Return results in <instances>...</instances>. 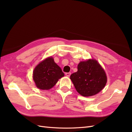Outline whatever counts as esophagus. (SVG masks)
Here are the masks:
<instances>
[{
	"label": "esophagus",
	"mask_w": 132,
	"mask_h": 132,
	"mask_svg": "<svg viewBox=\"0 0 132 132\" xmlns=\"http://www.w3.org/2000/svg\"><path fill=\"white\" fill-rule=\"evenodd\" d=\"M70 75H71L70 73H65V75L67 76V77H70Z\"/></svg>",
	"instance_id": "esophagus-1"
}]
</instances>
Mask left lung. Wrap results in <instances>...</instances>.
<instances>
[{"label":"left lung","mask_w":132,"mask_h":132,"mask_svg":"<svg viewBox=\"0 0 132 132\" xmlns=\"http://www.w3.org/2000/svg\"><path fill=\"white\" fill-rule=\"evenodd\" d=\"M75 89L85 97L94 96L105 86L107 76L101 65L95 59L81 61L78 65V71L70 75Z\"/></svg>","instance_id":"1"}]
</instances>
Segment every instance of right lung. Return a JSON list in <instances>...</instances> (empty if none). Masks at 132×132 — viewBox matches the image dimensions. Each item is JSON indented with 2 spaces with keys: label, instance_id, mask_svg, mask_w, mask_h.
<instances>
[{
  "label": "right lung",
  "instance_id": "1",
  "mask_svg": "<svg viewBox=\"0 0 132 132\" xmlns=\"http://www.w3.org/2000/svg\"><path fill=\"white\" fill-rule=\"evenodd\" d=\"M64 76V74L61 68L51 57L39 63L33 71V79L36 86L41 90L51 89Z\"/></svg>",
  "mask_w": 132,
  "mask_h": 132
}]
</instances>
